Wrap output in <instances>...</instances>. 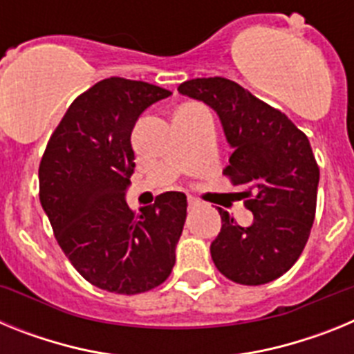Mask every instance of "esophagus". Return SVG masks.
<instances>
[{
    "label": "esophagus",
    "instance_id": "34e87169",
    "mask_svg": "<svg viewBox=\"0 0 354 354\" xmlns=\"http://www.w3.org/2000/svg\"><path fill=\"white\" fill-rule=\"evenodd\" d=\"M187 205H189V209L198 207L200 202H198V200H196V198H193V196H189V198H187Z\"/></svg>",
    "mask_w": 354,
    "mask_h": 354
}]
</instances>
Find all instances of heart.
Here are the masks:
<instances>
[{
	"label": "heart",
	"instance_id": "heart-1",
	"mask_svg": "<svg viewBox=\"0 0 354 354\" xmlns=\"http://www.w3.org/2000/svg\"><path fill=\"white\" fill-rule=\"evenodd\" d=\"M187 108H189V106H184V108H180V109H187ZM180 109H179V111H180Z\"/></svg>",
	"mask_w": 354,
	"mask_h": 354
}]
</instances>
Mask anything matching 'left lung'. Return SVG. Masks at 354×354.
<instances>
[{
	"label": "left lung",
	"instance_id": "1",
	"mask_svg": "<svg viewBox=\"0 0 354 354\" xmlns=\"http://www.w3.org/2000/svg\"><path fill=\"white\" fill-rule=\"evenodd\" d=\"M179 92L218 113L234 149L223 175L253 212V223L241 227L218 209L223 225L211 243L212 262L241 286L282 277L301 255L315 218L319 167L306 134L227 77L184 81Z\"/></svg>",
	"mask_w": 354,
	"mask_h": 354
}]
</instances>
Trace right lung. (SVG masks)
Listing matches in <instances>:
<instances>
[{"label": "right lung", "instance_id": "1", "mask_svg": "<svg viewBox=\"0 0 354 354\" xmlns=\"http://www.w3.org/2000/svg\"><path fill=\"white\" fill-rule=\"evenodd\" d=\"M168 95L145 81H99L68 106L40 161V204L58 245L86 282L108 292H147L175 264L186 195L162 193L140 212L124 198L134 171V124Z\"/></svg>", "mask_w": 354, "mask_h": 354}]
</instances>
